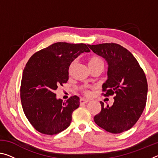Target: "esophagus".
<instances>
[{"label": "esophagus", "instance_id": "1", "mask_svg": "<svg viewBox=\"0 0 158 158\" xmlns=\"http://www.w3.org/2000/svg\"><path fill=\"white\" fill-rule=\"evenodd\" d=\"M89 102V100H86V99H84V98H81L80 99V103L81 104H86Z\"/></svg>", "mask_w": 158, "mask_h": 158}]
</instances>
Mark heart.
Listing matches in <instances>:
<instances>
[{
    "mask_svg": "<svg viewBox=\"0 0 158 158\" xmlns=\"http://www.w3.org/2000/svg\"><path fill=\"white\" fill-rule=\"evenodd\" d=\"M74 65V62H72L68 67V72L69 73H71L72 69L73 68V66ZM89 65L90 67V68H95V67H102L104 68V66H105V63H104L103 60L102 58L98 56H92L89 58ZM81 91L84 93V95L85 96H90V92L89 91V90L87 89L85 86H84L81 88Z\"/></svg>",
    "mask_w": 158,
    "mask_h": 158,
    "instance_id": "b5f03b06",
    "label": "heart"
}]
</instances>
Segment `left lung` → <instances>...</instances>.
<instances>
[{
	"label": "left lung",
	"mask_w": 158,
	"mask_h": 158,
	"mask_svg": "<svg viewBox=\"0 0 158 158\" xmlns=\"http://www.w3.org/2000/svg\"><path fill=\"white\" fill-rule=\"evenodd\" d=\"M88 46L108 63V79L102 85L105 97L114 96L111 106H104L94 117L99 127L113 134L134 126L146 106L148 83L143 69L127 49L116 43Z\"/></svg>",
	"instance_id": "left-lung-1"
}]
</instances>
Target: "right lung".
<instances>
[{
    "mask_svg": "<svg viewBox=\"0 0 158 158\" xmlns=\"http://www.w3.org/2000/svg\"><path fill=\"white\" fill-rule=\"evenodd\" d=\"M84 52L86 44L56 42L35 53L26 63L21 82L23 112L35 129L47 135H56L71 123L73 112L79 106V98L65 102L56 99L58 88L68 80V67Z\"/></svg>",
    "mask_w": 158,
    "mask_h": 158,
    "instance_id": "1",
    "label": "right lung"
}]
</instances>
